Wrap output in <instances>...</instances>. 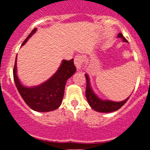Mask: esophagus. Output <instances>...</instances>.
Instances as JSON below:
<instances>
[{
    "label": "esophagus",
    "mask_w": 150,
    "mask_h": 150,
    "mask_svg": "<svg viewBox=\"0 0 150 150\" xmlns=\"http://www.w3.org/2000/svg\"><path fill=\"white\" fill-rule=\"evenodd\" d=\"M83 56L81 54H77L75 57V59H74V64H75V67L77 69H80L81 68L82 65H83Z\"/></svg>",
    "instance_id": "obj_1"
}]
</instances>
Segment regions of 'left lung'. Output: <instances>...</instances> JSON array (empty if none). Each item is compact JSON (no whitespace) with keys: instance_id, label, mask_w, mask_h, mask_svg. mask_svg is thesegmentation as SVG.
Wrapping results in <instances>:
<instances>
[{"instance_id":"1","label":"left lung","mask_w":150,"mask_h":150,"mask_svg":"<svg viewBox=\"0 0 150 150\" xmlns=\"http://www.w3.org/2000/svg\"><path fill=\"white\" fill-rule=\"evenodd\" d=\"M118 38H121L124 40V42H127V40L124 37L122 33H119ZM86 79V97L87 99V101L90 107L94 110L100 112H111L116 111L119 110L122 106H124V103L128 100V98L123 100L121 102H115L111 100H103L98 98L96 96L94 92H92V89H91L90 84H89V79L88 75H85Z\"/></svg>"}]
</instances>
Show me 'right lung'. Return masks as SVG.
Listing matches in <instances>:
<instances>
[{
	"instance_id": "right-lung-1",
	"label": "right lung",
	"mask_w": 150,
	"mask_h": 150,
	"mask_svg": "<svg viewBox=\"0 0 150 150\" xmlns=\"http://www.w3.org/2000/svg\"><path fill=\"white\" fill-rule=\"evenodd\" d=\"M36 29L35 28L32 31L21 46L24 45L28 39L35 33ZM16 60L13 69L14 81L25 103L32 110L40 112L53 111L58 108L62 102L67 81L76 71L73 59L70 61L64 60L58 70L51 78L40 86L31 88L23 86L19 81L17 76Z\"/></svg>"
}]
</instances>
